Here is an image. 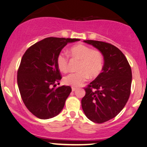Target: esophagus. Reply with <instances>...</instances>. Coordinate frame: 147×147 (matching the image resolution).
Here are the masks:
<instances>
[{
	"label": "esophagus",
	"instance_id": "34e87169",
	"mask_svg": "<svg viewBox=\"0 0 147 147\" xmlns=\"http://www.w3.org/2000/svg\"><path fill=\"white\" fill-rule=\"evenodd\" d=\"M76 87H74V86H72L71 87V90H72V91H75L76 90Z\"/></svg>",
	"mask_w": 147,
	"mask_h": 147
}]
</instances>
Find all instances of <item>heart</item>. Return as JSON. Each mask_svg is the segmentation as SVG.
I'll return each instance as SVG.
<instances>
[{"label": "heart", "mask_w": 147, "mask_h": 147, "mask_svg": "<svg viewBox=\"0 0 147 147\" xmlns=\"http://www.w3.org/2000/svg\"><path fill=\"white\" fill-rule=\"evenodd\" d=\"M69 53L71 57L80 60L78 70L79 71L70 73L65 77L66 84L79 86L88 79L97 77L104 67V58L103 54L97 50L82 44L76 45L70 48ZM57 65L62 72L68 70V57L63 52H60L57 57Z\"/></svg>", "instance_id": "heart-1"}]
</instances>
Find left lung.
Segmentation results:
<instances>
[{"instance_id": "left-lung-1", "label": "left lung", "mask_w": 147, "mask_h": 147, "mask_svg": "<svg viewBox=\"0 0 147 147\" xmlns=\"http://www.w3.org/2000/svg\"><path fill=\"white\" fill-rule=\"evenodd\" d=\"M103 54L102 72L86 88L81 103L85 115L96 123L115 118L129 99L132 80L131 67L123 52L110 43L84 40Z\"/></svg>"}]
</instances>
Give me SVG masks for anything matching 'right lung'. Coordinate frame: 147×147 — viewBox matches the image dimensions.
<instances>
[{
    "mask_svg": "<svg viewBox=\"0 0 147 147\" xmlns=\"http://www.w3.org/2000/svg\"><path fill=\"white\" fill-rule=\"evenodd\" d=\"M78 39L48 37L32 45L24 54L18 71L21 97L33 115L48 119L59 115L71 91L69 86L55 88L62 78L57 57L68 43Z\"/></svg>",
    "mask_w": 147,
    "mask_h": 147,
    "instance_id": "right-lung-1",
    "label": "right lung"
}]
</instances>
